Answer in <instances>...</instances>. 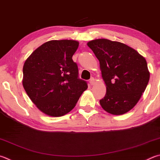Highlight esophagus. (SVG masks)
Returning a JSON list of instances; mask_svg holds the SVG:
<instances>
[{
	"instance_id": "1",
	"label": "esophagus",
	"mask_w": 160,
	"mask_h": 160,
	"mask_svg": "<svg viewBox=\"0 0 160 160\" xmlns=\"http://www.w3.org/2000/svg\"><path fill=\"white\" fill-rule=\"evenodd\" d=\"M89 84L91 85H94V84H95V80H94V78H92L91 79H90V80H89Z\"/></svg>"
}]
</instances>
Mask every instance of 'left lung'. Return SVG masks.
<instances>
[{
    "mask_svg": "<svg viewBox=\"0 0 160 160\" xmlns=\"http://www.w3.org/2000/svg\"><path fill=\"white\" fill-rule=\"evenodd\" d=\"M99 61L101 76L106 86L101 107L112 115H120L134 107L145 92L150 72L145 58L129 46L100 38L88 42Z\"/></svg>",
    "mask_w": 160,
    "mask_h": 160,
    "instance_id": "1",
    "label": "left lung"
}]
</instances>
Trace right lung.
Returning a JSON list of instances; mask_svg holds the SVG:
<instances>
[{
	"instance_id": "1",
	"label": "right lung",
	"mask_w": 160,
	"mask_h": 160,
	"mask_svg": "<svg viewBox=\"0 0 160 160\" xmlns=\"http://www.w3.org/2000/svg\"><path fill=\"white\" fill-rule=\"evenodd\" d=\"M79 42L50 40L35 50L23 66L22 85L40 111L51 117L67 114L88 86L78 78L72 59Z\"/></svg>"
}]
</instances>
